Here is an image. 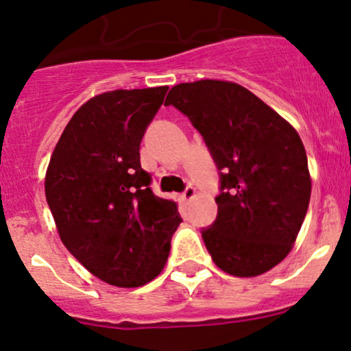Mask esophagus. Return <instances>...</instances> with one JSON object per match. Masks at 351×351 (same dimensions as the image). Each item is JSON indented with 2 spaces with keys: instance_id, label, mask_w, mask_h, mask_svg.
I'll use <instances>...</instances> for the list:
<instances>
[{
  "instance_id": "34e87169",
  "label": "esophagus",
  "mask_w": 351,
  "mask_h": 351,
  "mask_svg": "<svg viewBox=\"0 0 351 351\" xmlns=\"http://www.w3.org/2000/svg\"><path fill=\"white\" fill-rule=\"evenodd\" d=\"M181 197H183V201H184V202L193 201L194 197H196V189H194L193 186H188L186 189H184V193L181 194Z\"/></svg>"
}]
</instances>
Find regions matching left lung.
<instances>
[{"mask_svg": "<svg viewBox=\"0 0 351 351\" xmlns=\"http://www.w3.org/2000/svg\"><path fill=\"white\" fill-rule=\"evenodd\" d=\"M186 114L221 170L217 219L202 229L214 263L237 278L267 273L293 250L312 180L301 137L234 82L175 84L165 99Z\"/></svg>", "mask_w": 351, "mask_h": 351, "instance_id": "1", "label": "left lung"}]
</instances>
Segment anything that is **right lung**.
<instances>
[{"mask_svg": "<svg viewBox=\"0 0 351 351\" xmlns=\"http://www.w3.org/2000/svg\"><path fill=\"white\" fill-rule=\"evenodd\" d=\"M168 86L114 90L88 99L55 145L45 197L60 240L101 281L137 288L168 260L178 204L155 196L141 142Z\"/></svg>", "mask_w": 351, "mask_h": 351, "instance_id": "obj_1", "label": "right lung"}]
</instances>
